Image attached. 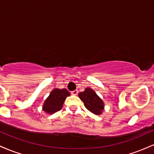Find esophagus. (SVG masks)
<instances>
[{
    "label": "esophagus",
    "instance_id": "34e87169",
    "mask_svg": "<svg viewBox=\"0 0 154 154\" xmlns=\"http://www.w3.org/2000/svg\"><path fill=\"white\" fill-rule=\"evenodd\" d=\"M77 93H78V91H77V90H75V91H72V94L74 95H77Z\"/></svg>",
    "mask_w": 154,
    "mask_h": 154
}]
</instances>
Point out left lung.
I'll return each instance as SVG.
<instances>
[{
  "label": "left lung",
  "mask_w": 154,
  "mask_h": 154,
  "mask_svg": "<svg viewBox=\"0 0 154 154\" xmlns=\"http://www.w3.org/2000/svg\"><path fill=\"white\" fill-rule=\"evenodd\" d=\"M79 97L88 110L95 114H101L104 107L103 102L94 91L91 88H86L85 91L79 93Z\"/></svg>",
  "instance_id": "8db88e82"
}]
</instances>
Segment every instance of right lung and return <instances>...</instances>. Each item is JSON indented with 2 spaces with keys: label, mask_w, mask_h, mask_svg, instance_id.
Instances as JSON below:
<instances>
[{
  "label": "right lung",
  "mask_w": 154,
  "mask_h": 154,
  "mask_svg": "<svg viewBox=\"0 0 154 154\" xmlns=\"http://www.w3.org/2000/svg\"><path fill=\"white\" fill-rule=\"evenodd\" d=\"M70 93L66 89H54L45 100L43 109L48 114L59 111L63 106V102Z\"/></svg>",
  "instance_id": "obj_1"
}]
</instances>
